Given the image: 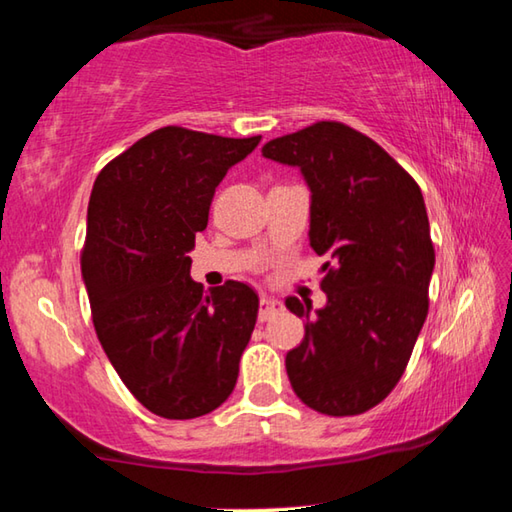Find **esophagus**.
<instances>
[{
  "instance_id": "obj_1",
  "label": "esophagus",
  "mask_w": 512,
  "mask_h": 512,
  "mask_svg": "<svg viewBox=\"0 0 512 512\" xmlns=\"http://www.w3.org/2000/svg\"><path fill=\"white\" fill-rule=\"evenodd\" d=\"M282 309L284 307H282L280 300H275L271 296H262V300H259V320L266 323V320H271L273 316L280 314Z\"/></svg>"
}]
</instances>
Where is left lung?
Wrapping results in <instances>:
<instances>
[{
	"label": "left lung",
	"instance_id": "obj_1",
	"mask_svg": "<svg viewBox=\"0 0 512 512\" xmlns=\"http://www.w3.org/2000/svg\"><path fill=\"white\" fill-rule=\"evenodd\" d=\"M264 158L298 167L311 189L309 244L327 255V305L287 298L307 318L287 354L293 391L309 409L370 411L397 386L429 311L436 264L415 180L381 146L341 121H316L264 144Z\"/></svg>",
	"mask_w": 512,
	"mask_h": 512
}]
</instances>
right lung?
<instances>
[{"instance_id":"right-lung-1","label":"right lung","mask_w":512,"mask_h":512,"mask_svg":"<svg viewBox=\"0 0 512 512\" xmlns=\"http://www.w3.org/2000/svg\"><path fill=\"white\" fill-rule=\"evenodd\" d=\"M259 140L164 126L94 180L81 253L92 323L128 391L160 418H201L237 384L259 298L235 280L205 293L189 250L216 187Z\"/></svg>"}]
</instances>
